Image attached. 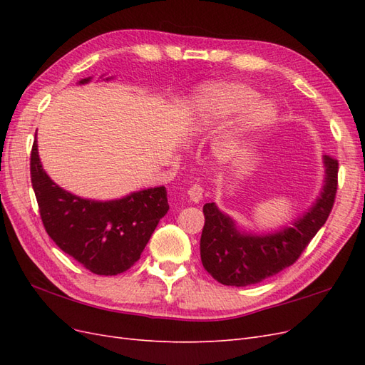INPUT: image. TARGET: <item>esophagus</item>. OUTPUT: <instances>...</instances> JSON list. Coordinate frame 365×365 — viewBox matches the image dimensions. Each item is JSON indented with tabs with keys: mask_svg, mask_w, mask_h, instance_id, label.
Listing matches in <instances>:
<instances>
[{
	"mask_svg": "<svg viewBox=\"0 0 365 365\" xmlns=\"http://www.w3.org/2000/svg\"><path fill=\"white\" fill-rule=\"evenodd\" d=\"M187 195H189V200L195 204L201 202L202 197H204V189L201 184H193L189 190H187Z\"/></svg>",
	"mask_w": 365,
	"mask_h": 365,
	"instance_id": "esophagus-1",
	"label": "esophagus"
}]
</instances>
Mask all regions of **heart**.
Returning <instances> with one entry per match:
<instances>
[{
	"mask_svg": "<svg viewBox=\"0 0 365 365\" xmlns=\"http://www.w3.org/2000/svg\"><path fill=\"white\" fill-rule=\"evenodd\" d=\"M257 93L250 86L242 83H227L204 88L201 93L200 114H197V126H208L216 121L233 117L249 108L240 118L239 129L235 135L222 140L219 150L222 155L231 157L239 149V137L254 134L269 128L277 118V109L269 101H256ZM253 105L251 106L250 103Z\"/></svg>",
	"mask_w": 365,
	"mask_h": 365,
	"instance_id": "1",
	"label": "heart"
}]
</instances>
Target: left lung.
<instances>
[{"label": "left lung", "mask_w": 365, "mask_h": 365, "mask_svg": "<svg viewBox=\"0 0 365 365\" xmlns=\"http://www.w3.org/2000/svg\"><path fill=\"white\" fill-rule=\"evenodd\" d=\"M324 184L307 212L291 227L259 235L242 231L236 220L220 212L215 202L204 205L205 224L201 236L204 268L219 283L248 286L259 283L300 257L332 212L338 185V161L323 157Z\"/></svg>", "instance_id": "left-lung-1"}]
</instances>
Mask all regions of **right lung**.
<instances>
[{
    "mask_svg": "<svg viewBox=\"0 0 365 365\" xmlns=\"http://www.w3.org/2000/svg\"><path fill=\"white\" fill-rule=\"evenodd\" d=\"M113 77H106L109 81ZM91 77L82 79L85 85ZM31 185L42 224L63 252L97 275H117L134 264L160 219L168 213L165 187L132 192L120 200H85L63 190L42 169L35 140Z\"/></svg>",
    "mask_w": 365,
    "mask_h": 365,
    "instance_id": "add662e5",
    "label": "right lung"
}]
</instances>
